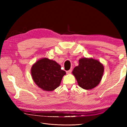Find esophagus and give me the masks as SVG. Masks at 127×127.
Instances as JSON below:
<instances>
[{"mask_svg": "<svg viewBox=\"0 0 127 127\" xmlns=\"http://www.w3.org/2000/svg\"><path fill=\"white\" fill-rule=\"evenodd\" d=\"M71 71H72V70H71V69H70V70H69L67 71H66V73H67V74H71Z\"/></svg>", "mask_w": 127, "mask_h": 127, "instance_id": "obj_1", "label": "esophagus"}]
</instances>
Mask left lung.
Wrapping results in <instances>:
<instances>
[{
	"instance_id": "obj_1",
	"label": "left lung",
	"mask_w": 127,
	"mask_h": 127,
	"mask_svg": "<svg viewBox=\"0 0 127 127\" xmlns=\"http://www.w3.org/2000/svg\"><path fill=\"white\" fill-rule=\"evenodd\" d=\"M104 72L103 64L92 58L79 60V65L74 68L72 74L78 85L85 90H91L98 85Z\"/></svg>"
}]
</instances>
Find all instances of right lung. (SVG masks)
Wrapping results in <instances>:
<instances>
[{
    "label": "right lung",
    "instance_id": "right-lung-1",
    "mask_svg": "<svg viewBox=\"0 0 127 127\" xmlns=\"http://www.w3.org/2000/svg\"><path fill=\"white\" fill-rule=\"evenodd\" d=\"M66 74L55 61L43 58L34 64L31 68L34 82L45 91H52L60 85L63 77Z\"/></svg>",
    "mask_w": 127,
    "mask_h": 127
}]
</instances>
